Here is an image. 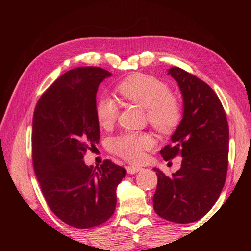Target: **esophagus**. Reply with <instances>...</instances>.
<instances>
[{
    "mask_svg": "<svg viewBox=\"0 0 251 251\" xmlns=\"http://www.w3.org/2000/svg\"><path fill=\"white\" fill-rule=\"evenodd\" d=\"M126 169H127V173L130 174V175H134V174L142 171L141 167H136V166H127Z\"/></svg>",
    "mask_w": 251,
    "mask_h": 251,
    "instance_id": "1",
    "label": "esophagus"
}]
</instances>
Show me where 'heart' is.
Listing matches in <instances>:
<instances>
[{
	"mask_svg": "<svg viewBox=\"0 0 251 251\" xmlns=\"http://www.w3.org/2000/svg\"><path fill=\"white\" fill-rule=\"evenodd\" d=\"M117 92L126 100L146 109L147 118L155 129L168 134L176 128L181 117L180 106L175 97L160 80L147 75H133L117 85ZM118 115L115 100L101 97L96 105V116L104 127L112 125ZM152 146L150 136L141 133H128L110 141V150L123 158L137 163L144 157V151Z\"/></svg>",
	"mask_w": 251,
	"mask_h": 251,
	"instance_id": "heart-1",
	"label": "heart"
}]
</instances>
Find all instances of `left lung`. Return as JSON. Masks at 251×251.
Segmentation results:
<instances>
[{"label": "left lung", "mask_w": 251, "mask_h": 251, "mask_svg": "<svg viewBox=\"0 0 251 251\" xmlns=\"http://www.w3.org/2000/svg\"><path fill=\"white\" fill-rule=\"evenodd\" d=\"M168 75L176 80L182 97V117L171 137L172 145L160 151L164 159L182 157L179 171L158 177L152 203L156 214L177 224L197 222L217 201L228 167L229 128L218 96L196 76L179 67Z\"/></svg>", "instance_id": "8db88e82"}]
</instances>
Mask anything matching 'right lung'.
Masks as SVG:
<instances>
[{"instance_id":"add662e5","label":"right lung","mask_w":251,"mask_h":251,"mask_svg":"<svg viewBox=\"0 0 251 251\" xmlns=\"http://www.w3.org/2000/svg\"><path fill=\"white\" fill-rule=\"evenodd\" d=\"M112 76L100 67H77L55 80L36 104L32 123L34 172L49 207L70 226L88 229L105 223L116 207L117 186L126 169L106 159L83 160L100 142L96 93Z\"/></svg>"}]
</instances>
